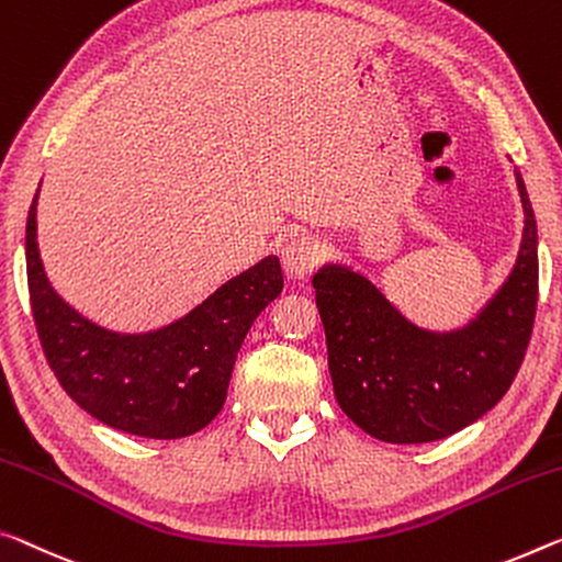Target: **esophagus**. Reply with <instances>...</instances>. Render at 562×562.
Listing matches in <instances>:
<instances>
[{"mask_svg": "<svg viewBox=\"0 0 562 562\" xmlns=\"http://www.w3.org/2000/svg\"><path fill=\"white\" fill-rule=\"evenodd\" d=\"M282 267L290 278L302 280L319 265V247L313 237L295 235L282 245Z\"/></svg>", "mask_w": 562, "mask_h": 562, "instance_id": "34e87169", "label": "esophagus"}]
</instances>
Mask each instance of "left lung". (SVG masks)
Wrapping results in <instances>:
<instances>
[{"mask_svg":"<svg viewBox=\"0 0 562 562\" xmlns=\"http://www.w3.org/2000/svg\"><path fill=\"white\" fill-rule=\"evenodd\" d=\"M515 180L525 210L518 262L465 329L435 335L409 325L375 284L345 267L327 265L313 278L335 397L372 438L442 440L510 390L538 307V225L520 172Z\"/></svg>","mask_w":562,"mask_h":562,"instance_id":"left-lung-1","label":"left lung"}]
</instances>
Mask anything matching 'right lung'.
<instances>
[{
	"mask_svg": "<svg viewBox=\"0 0 562 562\" xmlns=\"http://www.w3.org/2000/svg\"><path fill=\"white\" fill-rule=\"evenodd\" d=\"M26 284L44 358L65 393L114 430L175 440L202 430L225 405L247 329L282 292V267L278 257H265L157 333H110L52 290L40 260L34 194Z\"/></svg>",
	"mask_w": 562,
	"mask_h": 562,
	"instance_id": "obj_1",
	"label": "right lung"
}]
</instances>
